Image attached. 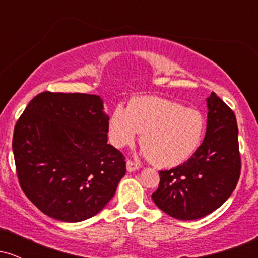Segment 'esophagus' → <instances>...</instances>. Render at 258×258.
Listing matches in <instances>:
<instances>
[{"mask_svg": "<svg viewBox=\"0 0 258 258\" xmlns=\"http://www.w3.org/2000/svg\"><path fill=\"white\" fill-rule=\"evenodd\" d=\"M139 167H141V166H139L137 162L132 161V160H127L126 168H127V171H128V172H135V171H137Z\"/></svg>", "mask_w": 258, "mask_h": 258, "instance_id": "34e87169", "label": "esophagus"}]
</instances>
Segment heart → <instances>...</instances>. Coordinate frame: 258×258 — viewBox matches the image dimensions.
I'll return each mask as SVG.
<instances>
[{"label": "heart", "mask_w": 258, "mask_h": 258, "mask_svg": "<svg viewBox=\"0 0 258 258\" xmlns=\"http://www.w3.org/2000/svg\"><path fill=\"white\" fill-rule=\"evenodd\" d=\"M204 130L205 121L198 110L159 97H141L127 108L117 105L112 110L108 137L115 148H123L142 132V154L158 166L171 167L193 156Z\"/></svg>", "instance_id": "obj_1"}]
</instances>
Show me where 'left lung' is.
<instances>
[{"label": "left lung", "instance_id": "left-lung-1", "mask_svg": "<svg viewBox=\"0 0 258 258\" xmlns=\"http://www.w3.org/2000/svg\"><path fill=\"white\" fill-rule=\"evenodd\" d=\"M206 102L203 144L184 164L160 171L159 188L152 194L156 206L177 220H198L214 212L232 195L240 177L235 115L214 92Z\"/></svg>", "mask_w": 258, "mask_h": 258}]
</instances>
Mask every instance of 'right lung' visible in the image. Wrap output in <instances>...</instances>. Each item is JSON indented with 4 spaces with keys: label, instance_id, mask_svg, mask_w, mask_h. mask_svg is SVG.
<instances>
[{
    "label": "right lung",
    "instance_id": "1",
    "mask_svg": "<svg viewBox=\"0 0 258 258\" xmlns=\"http://www.w3.org/2000/svg\"><path fill=\"white\" fill-rule=\"evenodd\" d=\"M108 122L96 94L42 92L26 106L12 148L19 184L44 215L81 222L114 197L126 161L108 144Z\"/></svg>",
    "mask_w": 258,
    "mask_h": 258
}]
</instances>
